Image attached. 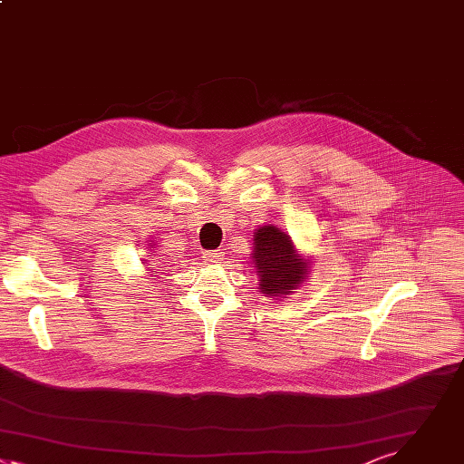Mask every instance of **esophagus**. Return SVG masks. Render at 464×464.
I'll list each match as a JSON object with an SVG mask.
<instances>
[{
	"mask_svg": "<svg viewBox=\"0 0 464 464\" xmlns=\"http://www.w3.org/2000/svg\"><path fill=\"white\" fill-rule=\"evenodd\" d=\"M223 252L221 250H207V252H203V257H205V261H208V263H221L223 261Z\"/></svg>",
	"mask_w": 464,
	"mask_h": 464,
	"instance_id": "esophagus-1",
	"label": "esophagus"
}]
</instances>
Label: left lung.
Listing matches in <instances>:
<instances>
[{
  "label": "left lung",
  "instance_id": "1",
  "mask_svg": "<svg viewBox=\"0 0 464 464\" xmlns=\"http://www.w3.org/2000/svg\"><path fill=\"white\" fill-rule=\"evenodd\" d=\"M254 266L259 274V289L266 296L289 295L305 280L307 265L296 254L291 237L276 227H261L254 237Z\"/></svg>",
  "mask_w": 464,
  "mask_h": 464
}]
</instances>
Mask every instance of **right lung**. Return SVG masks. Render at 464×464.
<instances>
[{
    "mask_svg": "<svg viewBox=\"0 0 464 464\" xmlns=\"http://www.w3.org/2000/svg\"><path fill=\"white\" fill-rule=\"evenodd\" d=\"M153 272H155V270H153Z\"/></svg>",
    "mask_w": 464,
    "mask_h": 464,
    "instance_id": "1",
    "label": "right lung"
}]
</instances>
